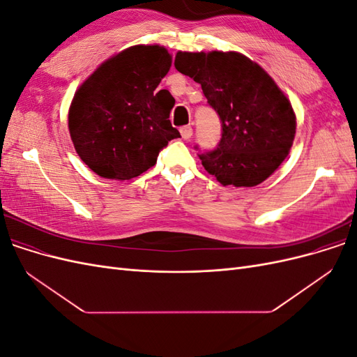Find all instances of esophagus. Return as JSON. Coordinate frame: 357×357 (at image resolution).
I'll return each mask as SVG.
<instances>
[{"label": "esophagus", "instance_id": "34e87169", "mask_svg": "<svg viewBox=\"0 0 357 357\" xmlns=\"http://www.w3.org/2000/svg\"><path fill=\"white\" fill-rule=\"evenodd\" d=\"M180 134H181V137L185 138V139H189L190 137H192V134H193V129H192V126H181L180 128Z\"/></svg>", "mask_w": 357, "mask_h": 357}]
</instances>
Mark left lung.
Masks as SVG:
<instances>
[{
	"label": "left lung",
	"mask_w": 357,
	"mask_h": 357,
	"mask_svg": "<svg viewBox=\"0 0 357 357\" xmlns=\"http://www.w3.org/2000/svg\"><path fill=\"white\" fill-rule=\"evenodd\" d=\"M174 66L201 84L219 114L218 147L201 152L204 168L222 185L252 188L266 180L289 155L296 132L290 101L269 75L236 52H178Z\"/></svg>",
	"instance_id": "8db88e82"
}]
</instances>
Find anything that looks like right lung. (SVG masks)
Listing matches in <instances>:
<instances>
[{"label":"right lung","instance_id":"right-lung-1","mask_svg":"<svg viewBox=\"0 0 357 357\" xmlns=\"http://www.w3.org/2000/svg\"><path fill=\"white\" fill-rule=\"evenodd\" d=\"M171 67L160 46H134L105 61L75 92L70 135L80 159L112 180L138 177L153 167L168 142L180 138L169 122L172 102L158 84Z\"/></svg>","mask_w":357,"mask_h":357}]
</instances>
